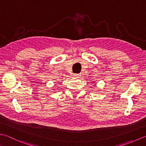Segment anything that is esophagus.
I'll return each instance as SVG.
<instances>
[{
  "label": "esophagus",
  "mask_w": 146,
  "mask_h": 146,
  "mask_svg": "<svg viewBox=\"0 0 146 146\" xmlns=\"http://www.w3.org/2000/svg\"><path fill=\"white\" fill-rule=\"evenodd\" d=\"M80 77H81V75H80V74H74V75H73V77L74 79H78V78H79Z\"/></svg>",
  "instance_id": "esophagus-1"
}]
</instances>
